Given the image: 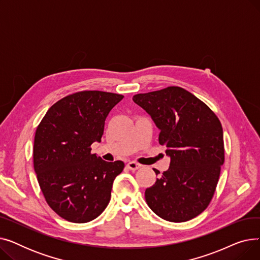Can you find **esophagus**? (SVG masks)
I'll return each mask as SVG.
<instances>
[{"label":"esophagus","instance_id":"34e87169","mask_svg":"<svg viewBox=\"0 0 260 260\" xmlns=\"http://www.w3.org/2000/svg\"><path fill=\"white\" fill-rule=\"evenodd\" d=\"M127 168L131 170V171H136L141 168V165H139V163L135 162V161H132V162H128L127 163Z\"/></svg>","mask_w":260,"mask_h":260}]
</instances>
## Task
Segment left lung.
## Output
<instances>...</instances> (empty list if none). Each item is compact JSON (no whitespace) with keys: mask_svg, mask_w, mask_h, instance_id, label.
Here are the masks:
<instances>
[{"mask_svg":"<svg viewBox=\"0 0 260 260\" xmlns=\"http://www.w3.org/2000/svg\"><path fill=\"white\" fill-rule=\"evenodd\" d=\"M133 100L152 117L171 158L169 170L145 189L147 206L168 221L193 219L210 204L224 162L219 119L179 86L135 94Z\"/></svg>","mask_w":260,"mask_h":260,"instance_id":"obj_1","label":"left lung"}]
</instances>
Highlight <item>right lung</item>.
Masks as SVG:
<instances>
[{"label":"right lung","instance_id":"add662e5","mask_svg":"<svg viewBox=\"0 0 260 260\" xmlns=\"http://www.w3.org/2000/svg\"><path fill=\"white\" fill-rule=\"evenodd\" d=\"M123 99L119 93L83 90L54 103L37 127L34 168L48 206L63 219L84 223L97 218L111 200L113 182L124 169L91 154L105 119Z\"/></svg>","mask_w":260,"mask_h":260}]
</instances>
